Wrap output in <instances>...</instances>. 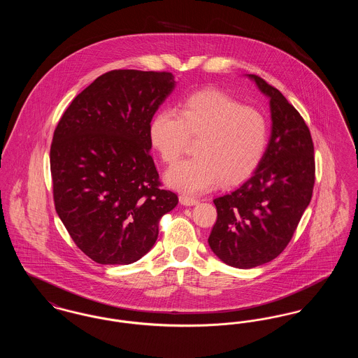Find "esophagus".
<instances>
[{
  "instance_id": "obj_1",
  "label": "esophagus",
  "mask_w": 358,
  "mask_h": 358,
  "mask_svg": "<svg viewBox=\"0 0 358 358\" xmlns=\"http://www.w3.org/2000/svg\"><path fill=\"white\" fill-rule=\"evenodd\" d=\"M180 203L184 205V206H193V205L199 204V200H196V199H193V197H189V196L182 194V196H180Z\"/></svg>"
}]
</instances>
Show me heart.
Here are the masks:
<instances>
[{"label":"heart","mask_w":358,"mask_h":358,"mask_svg":"<svg viewBox=\"0 0 358 358\" xmlns=\"http://www.w3.org/2000/svg\"><path fill=\"white\" fill-rule=\"evenodd\" d=\"M149 136L164 162H174L189 136L199 138L197 157L182 159L165 174L169 187L199 194L217 185H238L257 169L270 139L267 118L228 95L206 90L187 98L180 114L162 110L150 122Z\"/></svg>","instance_id":"b5f03b06"}]
</instances>
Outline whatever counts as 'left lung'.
Wrapping results in <instances>:
<instances>
[{"instance_id":"obj_1","label":"left lung","mask_w":358,"mask_h":358,"mask_svg":"<svg viewBox=\"0 0 358 358\" xmlns=\"http://www.w3.org/2000/svg\"><path fill=\"white\" fill-rule=\"evenodd\" d=\"M247 78L270 99L271 136L252 176L213 200L217 220L208 238L213 254L236 268L268 263L287 247L310 204L315 178L314 146L301 114L262 78Z\"/></svg>"}]
</instances>
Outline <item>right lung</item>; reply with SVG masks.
<instances>
[{
	"instance_id": "add662e5",
	"label": "right lung",
	"mask_w": 358,
	"mask_h": 358,
	"mask_svg": "<svg viewBox=\"0 0 358 358\" xmlns=\"http://www.w3.org/2000/svg\"><path fill=\"white\" fill-rule=\"evenodd\" d=\"M177 82L171 72L115 69L69 104L51 146L55 208L75 244L99 264H131L178 204L159 187L150 122Z\"/></svg>"
}]
</instances>
